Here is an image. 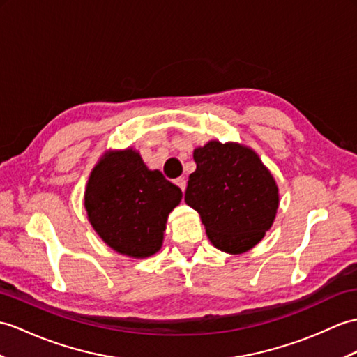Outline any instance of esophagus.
Segmentation results:
<instances>
[{"instance_id": "1", "label": "esophagus", "mask_w": 357, "mask_h": 357, "mask_svg": "<svg viewBox=\"0 0 357 357\" xmlns=\"http://www.w3.org/2000/svg\"><path fill=\"white\" fill-rule=\"evenodd\" d=\"M175 182H176V185L182 190V192H184L185 187H187V181H185V178H178Z\"/></svg>"}]
</instances>
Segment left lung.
<instances>
[{
  "mask_svg": "<svg viewBox=\"0 0 357 357\" xmlns=\"http://www.w3.org/2000/svg\"><path fill=\"white\" fill-rule=\"evenodd\" d=\"M196 170L188 178L185 202L201 214L206 236L220 251L251 250L272 227L278 188L254 151L210 141L195 149Z\"/></svg>",
  "mask_w": 357,
  "mask_h": 357,
  "instance_id": "8db88e82",
  "label": "left lung"
}]
</instances>
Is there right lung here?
<instances>
[{"label": "right lung", "mask_w": 357, "mask_h": 357, "mask_svg": "<svg viewBox=\"0 0 357 357\" xmlns=\"http://www.w3.org/2000/svg\"><path fill=\"white\" fill-rule=\"evenodd\" d=\"M181 188L149 170L132 149L109 152L91 173L85 208L96 233L120 254L144 259L160 251L169 213Z\"/></svg>", "instance_id": "1"}]
</instances>
